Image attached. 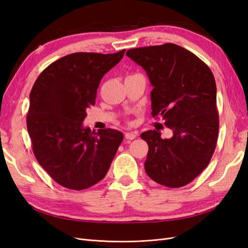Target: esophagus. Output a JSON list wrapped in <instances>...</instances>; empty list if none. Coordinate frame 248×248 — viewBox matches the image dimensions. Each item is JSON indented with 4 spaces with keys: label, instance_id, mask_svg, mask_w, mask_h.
I'll return each mask as SVG.
<instances>
[{
    "label": "esophagus",
    "instance_id": "esophagus-1",
    "mask_svg": "<svg viewBox=\"0 0 248 248\" xmlns=\"http://www.w3.org/2000/svg\"><path fill=\"white\" fill-rule=\"evenodd\" d=\"M138 137V134L136 132H126L125 133V138L127 140H134Z\"/></svg>",
    "mask_w": 248,
    "mask_h": 248
}]
</instances>
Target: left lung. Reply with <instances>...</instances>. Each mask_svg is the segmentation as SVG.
<instances>
[{"label":"left lung","mask_w":248,"mask_h":248,"mask_svg":"<svg viewBox=\"0 0 248 248\" xmlns=\"http://www.w3.org/2000/svg\"><path fill=\"white\" fill-rule=\"evenodd\" d=\"M146 71L153 87L152 116H161L170 139L148 130L140 134L149 151L145 170L170 188L185 186L207 168L218 138L216 84L212 71L191 51L174 43L126 52Z\"/></svg>","instance_id":"left-lung-1"}]
</instances>
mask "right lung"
Instances as JSON below:
<instances>
[{
	"instance_id": "obj_1",
	"label": "right lung",
	"mask_w": 248,
	"mask_h": 248,
	"mask_svg": "<svg viewBox=\"0 0 248 248\" xmlns=\"http://www.w3.org/2000/svg\"><path fill=\"white\" fill-rule=\"evenodd\" d=\"M116 54L76 52L51 63L30 93L27 127L37 161L55 181L73 190L87 189L106 177L123 133L91 132L82 125L95 104L104 74L121 61Z\"/></svg>"
}]
</instances>
